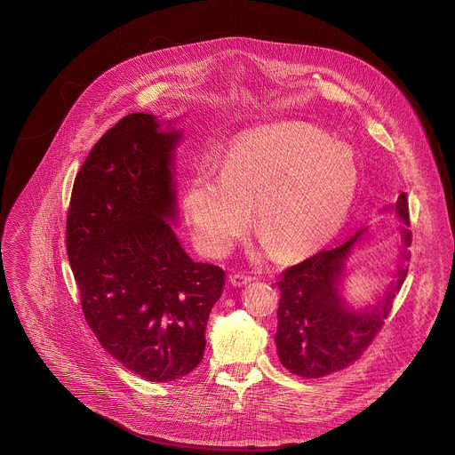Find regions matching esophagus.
Wrapping results in <instances>:
<instances>
[{
  "label": "esophagus",
  "instance_id": "34e87169",
  "mask_svg": "<svg viewBox=\"0 0 455 455\" xmlns=\"http://www.w3.org/2000/svg\"><path fill=\"white\" fill-rule=\"evenodd\" d=\"M230 284L232 286H235V288H243V286H246V284H250L253 279L250 277V275H244V274H234V275H230Z\"/></svg>",
  "mask_w": 455,
  "mask_h": 455
}]
</instances>
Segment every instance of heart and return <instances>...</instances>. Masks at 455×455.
Instances as JSON below:
<instances>
[{
  "instance_id": "b5f03b06",
  "label": "heart",
  "mask_w": 455,
  "mask_h": 455,
  "mask_svg": "<svg viewBox=\"0 0 455 455\" xmlns=\"http://www.w3.org/2000/svg\"><path fill=\"white\" fill-rule=\"evenodd\" d=\"M360 183L353 149L306 124L253 129L232 142L223 171L194 174L183 214L198 248L227 255L251 221L279 261L307 257L344 227Z\"/></svg>"
}]
</instances>
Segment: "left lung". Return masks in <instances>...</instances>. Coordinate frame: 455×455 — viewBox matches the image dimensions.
I'll return each mask as SVG.
<instances>
[{
  "label": "left lung",
  "mask_w": 455,
  "mask_h": 455,
  "mask_svg": "<svg viewBox=\"0 0 455 455\" xmlns=\"http://www.w3.org/2000/svg\"><path fill=\"white\" fill-rule=\"evenodd\" d=\"M398 227V259L391 281L376 302L353 307L342 290L347 263L356 248L369 237V228L358 230L344 244L322 250L306 261L284 270L277 283L281 302L277 311L275 346L281 363L302 378H322L353 363L383 326V318L407 277L411 246L407 194L395 205Z\"/></svg>",
  "instance_id": "1"
}]
</instances>
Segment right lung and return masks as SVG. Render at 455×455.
Instances as JSON below:
<instances>
[{"label": "right lung", "mask_w": 455, "mask_h": 455, "mask_svg": "<svg viewBox=\"0 0 455 455\" xmlns=\"http://www.w3.org/2000/svg\"><path fill=\"white\" fill-rule=\"evenodd\" d=\"M178 118L124 116L93 146L72 190L67 250L83 313L100 346L148 381L204 360L225 272L192 261L178 225Z\"/></svg>", "instance_id": "right-lung-1"}]
</instances>
